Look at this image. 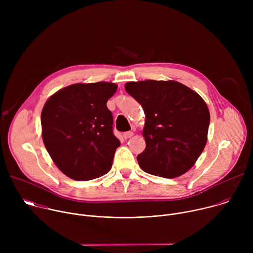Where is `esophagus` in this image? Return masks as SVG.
<instances>
[{
  "label": "esophagus",
  "mask_w": 253,
  "mask_h": 253,
  "mask_svg": "<svg viewBox=\"0 0 253 253\" xmlns=\"http://www.w3.org/2000/svg\"><path fill=\"white\" fill-rule=\"evenodd\" d=\"M133 135H134V133H133L132 131H127V132H125V133L123 134V136H124L125 139H129V138H131Z\"/></svg>",
  "instance_id": "obj_1"
}]
</instances>
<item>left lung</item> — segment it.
<instances>
[{
  "mask_svg": "<svg viewBox=\"0 0 253 253\" xmlns=\"http://www.w3.org/2000/svg\"><path fill=\"white\" fill-rule=\"evenodd\" d=\"M125 90L145 112L146 148L137 156L141 169L165 178L187 172L207 142L210 114L204 100L176 81L128 82Z\"/></svg>",
  "mask_w": 253,
  "mask_h": 253,
  "instance_id": "obj_1",
  "label": "left lung"
}]
</instances>
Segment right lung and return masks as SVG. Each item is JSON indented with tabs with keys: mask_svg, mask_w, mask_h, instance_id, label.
<instances>
[{
	"mask_svg": "<svg viewBox=\"0 0 253 253\" xmlns=\"http://www.w3.org/2000/svg\"><path fill=\"white\" fill-rule=\"evenodd\" d=\"M117 90L109 82L73 84L51 96L41 114L42 138L57 167L68 177L87 181L112 166L120 141L113 134L107 101Z\"/></svg>",
	"mask_w": 253,
	"mask_h": 253,
	"instance_id": "1",
	"label": "right lung"
}]
</instances>
